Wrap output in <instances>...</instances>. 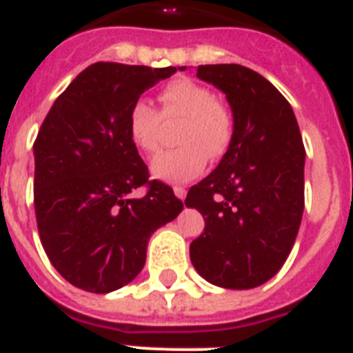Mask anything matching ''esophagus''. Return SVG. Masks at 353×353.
I'll list each match as a JSON object with an SVG mask.
<instances>
[{"label": "esophagus", "mask_w": 353, "mask_h": 353, "mask_svg": "<svg viewBox=\"0 0 353 353\" xmlns=\"http://www.w3.org/2000/svg\"><path fill=\"white\" fill-rule=\"evenodd\" d=\"M173 191H174V194H176V198H180V200H183V198H185V193H188L183 185H174Z\"/></svg>", "instance_id": "34e87169"}]
</instances>
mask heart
<instances>
[{
  "mask_svg": "<svg viewBox=\"0 0 353 353\" xmlns=\"http://www.w3.org/2000/svg\"><path fill=\"white\" fill-rule=\"evenodd\" d=\"M160 112L148 101H135L128 113L130 141L142 153H155L160 144L162 119L182 122L174 142L180 145L151 160L159 180L183 183L196 179L209 160L222 159L234 137V117L209 86L189 77H176L159 95Z\"/></svg>",
  "mask_w": 353,
  "mask_h": 353,
  "instance_id": "obj_1",
  "label": "heart"
}]
</instances>
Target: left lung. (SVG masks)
Masks as SVG:
<instances>
[{"label": "left lung", "mask_w": 353, "mask_h": 353, "mask_svg": "<svg viewBox=\"0 0 353 353\" xmlns=\"http://www.w3.org/2000/svg\"><path fill=\"white\" fill-rule=\"evenodd\" d=\"M196 77L225 93L234 137L216 170L185 198L205 220L189 247L191 263L216 287H260L283 267L301 223L305 148L298 121L254 70L202 65Z\"/></svg>", "instance_id": "left-lung-1"}]
</instances>
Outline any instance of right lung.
Returning a JSON list of instances; mask_svg holds the SVG:
<instances>
[{
    "label": "right lung",
    "mask_w": 353,
    "mask_h": 353,
    "mask_svg": "<svg viewBox=\"0 0 353 353\" xmlns=\"http://www.w3.org/2000/svg\"><path fill=\"white\" fill-rule=\"evenodd\" d=\"M174 66L95 63L55 99L34 142V208L48 260L66 281L106 294L135 279L150 236L179 216L182 200L130 141L128 113ZM139 187L146 194L133 199Z\"/></svg>",
    "instance_id": "1"
}]
</instances>
